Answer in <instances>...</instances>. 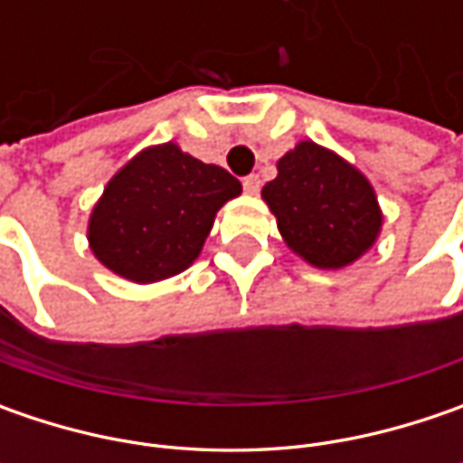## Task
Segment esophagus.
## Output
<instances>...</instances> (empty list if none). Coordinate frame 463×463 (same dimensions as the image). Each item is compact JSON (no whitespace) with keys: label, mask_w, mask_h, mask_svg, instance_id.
Masks as SVG:
<instances>
[{"label":"esophagus","mask_w":463,"mask_h":463,"mask_svg":"<svg viewBox=\"0 0 463 463\" xmlns=\"http://www.w3.org/2000/svg\"><path fill=\"white\" fill-rule=\"evenodd\" d=\"M260 175H247L244 180H241V187H244V193H250V195H258L260 193Z\"/></svg>","instance_id":"obj_1"}]
</instances>
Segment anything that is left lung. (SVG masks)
Instances as JSON below:
<instances>
[{
    "instance_id": "8db88e82",
    "label": "left lung",
    "mask_w": 463,
    "mask_h": 463,
    "mask_svg": "<svg viewBox=\"0 0 463 463\" xmlns=\"http://www.w3.org/2000/svg\"><path fill=\"white\" fill-rule=\"evenodd\" d=\"M288 247L317 268H345L373 244L382 211L373 187L337 154L301 141L262 187Z\"/></svg>"
}]
</instances>
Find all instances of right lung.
<instances>
[{
    "instance_id": "right-lung-1",
    "label": "right lung",
    "mask_w": 463,
    "mask_h": 463,
    "mask_svg": "<svg viewBox=\"0 0 463 463\" xmlns=\"http://www.w3.org/2000/svg\"><path fill=\"white\" fill-rule=\"evenodd\" d=\"M241 185L175 144L131 159L105 187L90 219V244L102 265L136 283L183 273L198 258L213 216Z\"/></svg>"
}]
</instances>
